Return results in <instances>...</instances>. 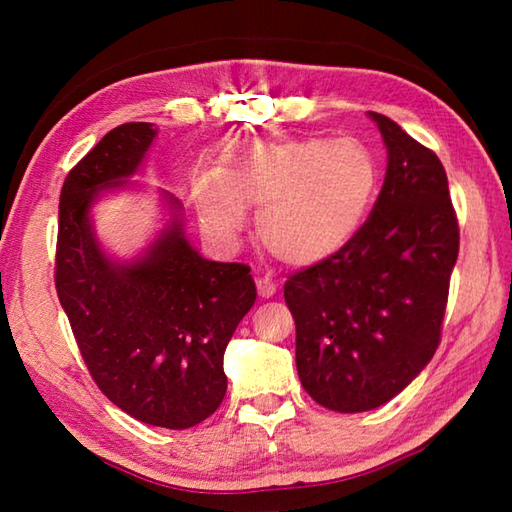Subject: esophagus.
<instances>
[{
  "instance_id": "1",
  "label": "esophagus",
  "mask_w": 512,
  "mask_h": 512,
  "mask_svg": "<svg viewBox=\"0 0 512 512\" xmlns=\"http://www.w3.org/2000/svg\"><path fill=\"white\" fill-rule=\"evenodd\" d=\"M257 293L259 298H271L275 293V284L271 277H257Z\"/></svg>"
}]
</instances>
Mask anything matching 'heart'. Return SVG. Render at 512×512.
<instances>
[{
    "label": "heart",
    "mask_w": 512,
    "mask_h": 512,
    "mask_svg": "<svg viewBox=\"0 0 512 512\" xmlns=\"http://www.w3.org/2000/svg\"><path fill=\"white\" fill-rule=\"evenodd\" d=\"M377 162L357 140H246L223 155L216 176L194 183L207 230L235 239L246 207H262L257 235L268 253L291 266L332 257L359 230L377 189Z\"/></svg>",
    "instance_id": "b5f03b06"
}]
</instances>
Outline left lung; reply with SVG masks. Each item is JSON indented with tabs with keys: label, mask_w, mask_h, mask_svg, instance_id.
<instances>
[{
	"label": "left lung",
	"mask_w": 512,
	"mask_h": 512,
	"mask_svg": "<svg viewBox=\"0 0 512 512\" xmlns=\"http://www.w3.org/2000/svg\"><path fill=\"white\" fill-rule=\"evenodd\" d=\"M370 117L388 149L370 216L339 253L284 284L302 386L339 413L386 404L431 361L461 241L438 155L393 119Z\"/></svg>",
	"instance_id": "left-lung-1"
}]
</instances>
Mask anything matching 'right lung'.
I'll return each mask as SVG.
<instances>
[{"mask_svg": "<svg viewBox=\"0 0 512 512\" xmlns=\"http://www.w3.org/2000/svg\"><path fill=\"white\" fill-rule=\"evenodd\" d=\"M155 137L149 121L112 128L67 173L58 203L56 293L94 384L131 418L189 429L219 409L223 352L257 289L246 264L203 259L180 203L169 228L133 264L103 255L90 225L101 189L124 185Z\"/></svg>", "mask_w": 512, "mask_h": 512, "instance_id": "1", "label": "right lung"}]
</instances>
